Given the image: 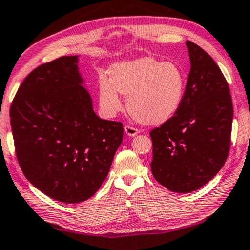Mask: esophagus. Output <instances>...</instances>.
I'll return each instance as SVG.
<instances>
[{"label":"esophagus","mask_w":250,"mask_h":250,"mask_svg":"<svg viewBox=\"0 0 250 250\" xmlns=\"http://www.w3.org/2000/svg\"><path fill=\"white\" fill-rule=\"evenodd\" d=\"M124 129H125V133L127 134L128 136H135V135H137L138 133H140V129H137V128L133 127V126H129V125H126Z\"/></svg>","instance_id":"obj_1"}]
</instances>
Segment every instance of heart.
Returning a JSON list of instances; mask_svg holds the SVG:
<instances>
[{
	"label": "heart",
	"instance_id": "obj_1",
	"mask_svg": "<svg viewBox=\"0 0 250 250\" xmlns=\"http://www.w3.org/2000/svg\"><path fill=\"white\" fill-rule=\"evenodd\" d=\"M184 88L178 64L145 56L114 63L109 79L102 76L98 80V102L103 112L113 117L123 107L120 94L128 95V112L137 122L161 125L179 109Z\"/></svg>",
	"mask_w": 250,
	"mask_h": 250
}]
</instances>
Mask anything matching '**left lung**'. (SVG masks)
I'll list each match as a JSON object with an SVG mask.
<instances>
[{
    "label": "left lung",
    "instance_id": "left-lung-1",
    "mask_svg": "<svg viewBox=\"0 0 250 250\" xmlns=\"http://www.w3.org/2000/svg\"><path fill=\"white\" fill-rule=\"evenodd\" d=\"M191 69L183 99L174 116L151 130L152 174L178 193L200 189L227 160L233 108L229 86L220 68L192 41Z\"/></svg>",
    "mask_w": 250,
    "mask_h": 250
}]
</instances>
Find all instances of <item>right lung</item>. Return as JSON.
<instances>
[{"label": "right lung", "mask_w": 250, "mask_h": 250, "mask_svg": "<svg viewBox=\"0 0 250 250\" xmlns=\"http://www.w3.org/2000/svg\"><path fill=\"white\" fill-rule=\"evenodd\" d=\"M77 62V56H64L37 67L10 108L23 174L63 203L83 202L97 192L124 134L121 122L95 114Z\"/></svg>", "instance_id": "add662e5"}]
</instances>
